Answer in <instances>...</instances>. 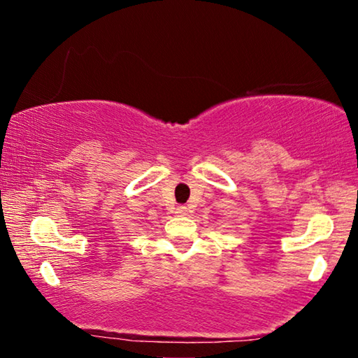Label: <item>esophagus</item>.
I'll return each mask as SVG.
<instances>
[{
  "label": "esophagus",
  "mask_w": 358,
  "mask_h": 358,
  "mask_svg": "<svg viewBox=\"0 0 358 358\" xmlns=\"http://www.w3.org/2000/svg\"><path fill=\"white\" fill-rule=\"evenodd\" d=\"M187 213H189V208H187V206L176 208V214H178V216H187Z\"/></svg>",
  "instance_id": "esophagus-1"
}]
</instances>
